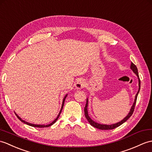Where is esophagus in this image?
I'll return each mask as SVG.
<instances>
[{"label": "esophagus", "mask_w": 152, "mask_h": 152, "mask_svg": "<svg viewBox=\"0 0 152 152\" xmlns=\"http://www.w3.org/2000/svg\"><path fill=\"white\" fill-rule=\"evenodd\" d=\"M86 86V82L83 80H80L76 83V88L77 89H81Z\"/></svg>", "instance_id": "34e87169"}]
</instances>
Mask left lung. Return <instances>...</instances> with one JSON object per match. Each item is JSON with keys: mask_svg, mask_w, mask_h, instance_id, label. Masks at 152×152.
<instances>
[{"mask_svg": "<svg viewBox=\"0 0 152 152\" xmlns=\"http://www.w3.org/2000/svg\"><path fill=\"white\" fill-rule=\"evenodd\" d=\"M130 69H131L133 72L135 74L137 75V77H138V80H139V90H138V92L135 95V100H134L133 102V104L132 106L131 109H130V111L129 112L128 115H127L126 117L122 119L121 121H120L117 123H115V124H111V125H107V124H99V123H97L95 121H93L92 119L91 118L90 116H89V114H88V110H87V107H88V98H87V102H86V106L84 107V111H85V116H86V118H87V120L88 121V122H89V124L93 126L94 128H96L99 129H102V130H108V129H115L116 128H117V127L120 126L121 125H122L123 123H124L127 120H128L130 116H131L133 114V111H134V109H135V105L136 104V101H137V96H138V94L140 91V80L139 78V73H138V70H137V66H135V65H134L133 63L132 62L131 63V66H130Z\"/></svg>", "mask_w": 152, "mask_h": 152, "instance_id": "8db88e82", "label": "left lung"}]
</instances>
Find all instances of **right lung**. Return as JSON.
<instances>
[{
  "label": "right lung",
  "mask_w": 152,
  "mask_h": 152,
  "mask_svg": "<svg viewBox=\"0 0 152 152\" xmlns=\"http://www.w3.org/2000/svg\"><path fill=\"white\" fill-rule=\"evenodd\" d=\"M67 95L68 94H66L65 96V97H64V98H63V102H62V105H61V110H60V111H59V114H58V116H57V118H56L54 121L53 122H52L50 124H47V125H41V124H31V123H29V122H26L25 121H23V120L19 116H18L17 115V114H16V113H15V115H16V116H17V118H18L20 121H21V122H24V124H27V125H29V126H32V127H36V128H47V127H50V126H52V124H54V123L57 121V120L58 119V118H59V115H60V114H61V111H62V109H63V105H64V103H65V98H66V96H67Z\"/></svg>",
  "instance_id": "1"
}]
</instances>
